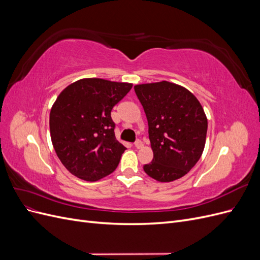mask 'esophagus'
Listing matches in <instances>:
<instances>
[{"mask_svg": "<svg viewBox=\"0 0 260 260\" xmlns=\"http://www.w3.org/2000/svg\"><path fill=\"white\" fill-rule=\"evenodd\" d=\"M135 146L137 147V148H141V147H143V142L141 140H137L136 142H135Z\"/></svg>", "mask_w": 260, "mask_h": 260, "instance_id": "obj_1", "label": "esophagus"}]
</instances>
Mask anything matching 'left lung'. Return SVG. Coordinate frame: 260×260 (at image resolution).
<instances>
[{
    "mask_svg": "<svg viewBox=\"0 0 260 260\" xmlns=\"http://www.w3.org/2000/svg\"><path fill=\"white\" fill-rule=\"evenodd\" d=\"M143 106L153 160L143 166L159 182H171L190 171L203 154L207 118L193 94L168 81L135 85Z\"/></svg>",
    "mask_w": 260,
    "mask_h": 260,
    "instance_id": "obj_1",
    "label": "left lung"
}]
</instances>
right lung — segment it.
Returning <instances> with one entry per match:
<instances>
[{
    "label": "right lung",
    "instance_id": "1",
    "mask_svg": "<svg viewBox=\"0 0 260 260\" xmlns=\"http://www.w3.org/2000/svg\"><path fill=\"white\" fill-rule=\"evenodd\" d=\"M132 84L86 78L60 92L50 114L51 139L66 169L98 181L117 168L125 147L115 137L111 112Z\"/></svg>",
    "mask_w": 260,
    "mask_h": 260
}]
</instances>
